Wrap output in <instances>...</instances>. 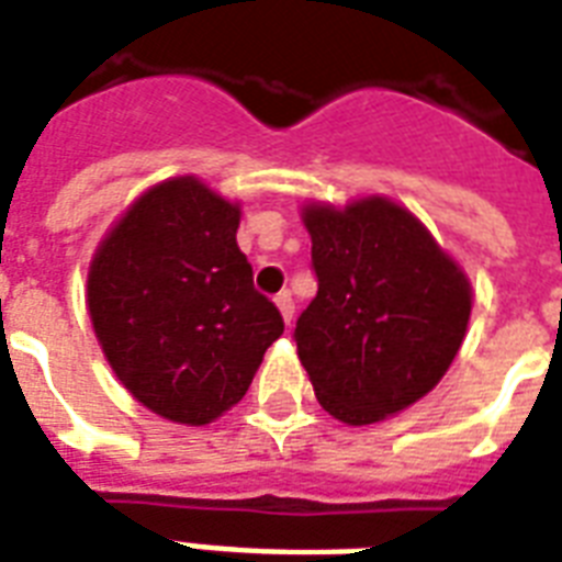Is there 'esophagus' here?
<instances>
[{
    "label": "esophagus",
    "instance_id": "esophagus-1",
    "mask_svg": "<svg viewBox=\"0 0 562 562\" xmlns=\"http://www.w3.org/2000/svg\"><path fill=\"white\" fill-rule=\"evenodd\" d=\"M273 303L280 308L282 321L291 326V321H294V300H291V291H280V294L273 297Z\"/></svg>",
    "mask_w": 562,
    "mask_h": 562
}]
</instances>
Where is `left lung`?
Returning <instances> with one entry per match:
<instances>
[{
    "instance_id": "8db88e82",
    "label": "left lung",
    "mask_w": 562,
    "mask_h": 562,
    "mask_svg": "<svg viewBox=\"0 0 562 562\" xmlns=\"http://www.w3.org/2000/svg\"><path fill=\"white\" fill-rule=\"evenodd\" d=\"M303 224L317 297L297 317V356L335 419L370 426L443 379L470 324V280L387 198L308 203Z\"/></svg>"
}]
</instances>
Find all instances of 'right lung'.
Here are the masks:
<instances>
[{
	"mask_svg": "<svg viewBox=\"0 0 562 562\" xmlns=\"http://www.w3.org/2000/svg\"><path fill=\"white\" fill-rule=\"evenodd\" d=\"M238 218L198 178H171L136 198L92 256L87 306L101 350L171 423L206 426L233 408L285 329L254 289Z\"/></svg>",
	"mask_w": 562,
	"mask_h": 562,
	"instance_id": "right-lung-1",
	"label": "right lung"
}]
</instances>
